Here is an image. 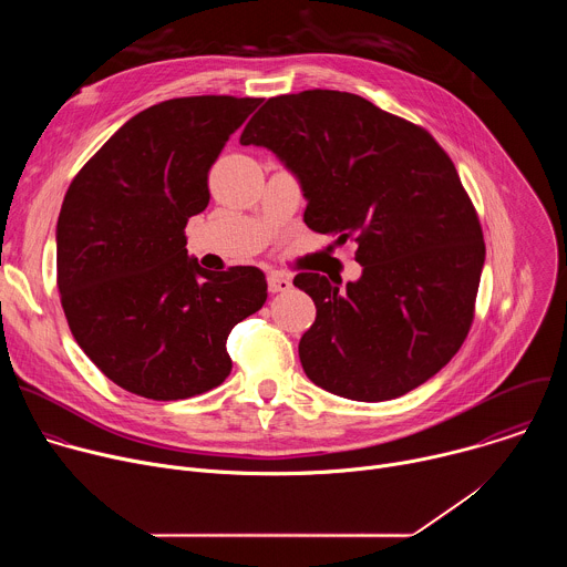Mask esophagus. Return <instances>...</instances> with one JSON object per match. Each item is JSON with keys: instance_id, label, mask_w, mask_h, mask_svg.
I'll return each mask as SVG.
<instances>
[{"instance_id": "34e87169", "label": "esophagus", "mask_w": 567, "mask_h": 567, "mask_svg": "<svg viewBox=\"0 0 567 567\" xmlns=\"http://www.w3.org/2000/svg\"><path fill=\"white\" fill-rule=\"evenodd\" d=\"M269 291L271 293H282V291H289L291 289V278H287L285 274H278V271H274V274H269Z\"/></svg>"}]
</instances>
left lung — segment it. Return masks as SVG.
<instances>
[{"instance_id": "obj_1", "label": "left lung", "mask_w": 567, "mask_h": 567, "mask_svg": "<svg viewBox=\"0 0 567 567\" xmlns=\"http://www.w3.org/2000/svg\"><path fill=\"white\" fill-rule=\"evenodd\" d=\"M239 143L271 150L298 179L311 230L359 247L354 282L293 278L316 305L305 374L354 401L437 374L468 334L484 265L475 208L437 141L357 94L309 90L269 99Z\"/></svg>"}]
</instances>
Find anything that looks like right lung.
I'll return each instance as SVG.
<instances>
[{
    "instance_id": "add662e5",
    "label": "right lung",
    "mask_w": 567,
    "mask_h": 567,
    "mask_svg": "<svg viewBox=\"0 0 567 567\" xmlns=\"http://www.w3.org/2000/svg\"><path fill=\"white\" fill-rule=\"evenodd\" d=\"M262 99L190 96L132 116L71 182L58 226L69 330L96 368L145 399L202 394L230 374L226 339L267 300L256 267L206 271L184 228L208 171Z\"/></svg>"
}]
</instances>
